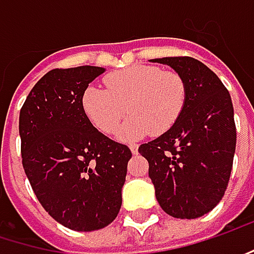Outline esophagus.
<instances>
[{
  "mask_svg": "<svg viewBox=\"0 0 254 254\" xmlns=\"http://www.w3.org/2000/svg\"><path fill=\"white\" fill-rule=\"evenodd\" d=\"M130 150H131V153L133 154H137V152H138V144H136V143H131L130 146Z\"/></svg>",
  "mask_w": 254,
  "mask_h": 254,
  "instance_id": "esophagus-1",
  "label": "esophagus"
}]
</instances>
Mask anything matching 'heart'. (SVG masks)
<instances>
[{"instance_id":"b5f03b06","label":"heart","mask_w":254,"mask_h":254,"mask_svg":"<svg viewBox=\"0 0 254 254\" xmlns=\"http://www.w3.org/2000/svg\"><path fill=\"white\" fill-rule=\"evenodd\" d=\"M107 89L88 86L82 110L91 124L104 134H114L126 114L130 120L120 130L121 140L168 131L184 111L187 85L184 78L157 66L136 64L104 78ZM127 113H125V110Z\"/></svg>"}]
</instances>
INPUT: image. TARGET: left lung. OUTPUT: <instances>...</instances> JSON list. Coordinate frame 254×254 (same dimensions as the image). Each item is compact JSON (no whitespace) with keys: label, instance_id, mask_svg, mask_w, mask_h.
Listing matches in <instances>:
<instances>
[{"label":"left lung","instance_id":"obj_1","mask_svg":"<svg viewBox=\"0 0 254 254\" xmlns=\"http://www.w3.org/2000/svg\"><path fill=\"white\" fill-rule=\"evenodd\" d=\"M169 64L185 81L182 114L162 136L138 147L162 209L175 218L208 214L227 190L236 152L231 97L220 78L190 56L152 59Z\"/></svg>","mask_w":254,"mask_h":254}]
</instances>
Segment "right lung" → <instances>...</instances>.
I'll use <instances>...</instances> for the list:
<instances>
[{"label":"right lung","mask_w":254,"mask_h":254,"mask_svg":"<svg viewBox=\"0 0 254 254\" xmlns=\"http://www.w3.org/2000/svg\"><path fill=\"white\" fill-rule=\"evenodd\" d=\"M104 67L52 69L20 110L23 168L42 207L75 231L111 224L121 208L131 152L98 131L82 95Z\"/></svg>","instance_id":"add662e5"}]
</instances>
